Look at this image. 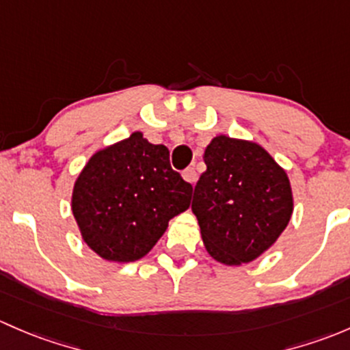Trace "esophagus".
Listing matches in <instances>:
<instances>
[{
	"mask_svg": "<svg viewBox=\"0 0 350 350\" xmlns=\"http://www.w3.org/2000/svg\"><path fill=\"white\" fill-rule=\"evenodd\" d=\"M182 175H183V178H185L189 183H192V185L197 182V170H196V168H193V167L185 168Z\"/></svg>",
	"mask_w": 350,
	"mask_h": 350,
	"instance_id": "1",
	"label": "esophagus"
}]
</instances>
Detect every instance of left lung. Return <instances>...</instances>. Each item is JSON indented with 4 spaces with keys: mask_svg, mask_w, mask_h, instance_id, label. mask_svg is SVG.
I'll list each match as a JSON object with an SVG mask.
<instances>
[{
    "mask_svg": "<svg viewBox=\"0 0 350 350\" xmlns=\"http://www.w3.org/2000/svg\"><path fill=\"white\" fill-rule=\"evenodd\" d=\"M204 161L192 211L205 250L229 266L253 261L290 222V180L265 148L228 136L212 139Z\"/></svg>",
    "mask_w": 350,
    "mask_h": 350,
    "instance_id": "left-lung-1",
    "label": "left lung"
}]
</instances>
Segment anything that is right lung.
<instances>
[{
    "label": "right lung",
    "mask_w": 350,
    "mask_h": 350,
    "mask_svg": "<svg viewBox=\"0 0 350 350\" xmlns=\"http://www.w3.org/2000/svg\"><path fill=\"white\" fill-rule=\"evenodd\" d=\"M190 196L167 146L133 133L89 160L74 185L72 212L92 251L129 262L150 253L168 221L189 208Z\"/></svg>",
    "instance_id": "1"
}]
</instances>
